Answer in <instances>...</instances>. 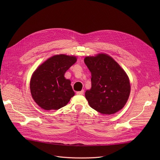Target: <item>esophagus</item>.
Here are the masks:
<instances>
[{
    "label": "esophagus",
    "mask_w": 160,
    "mask_h": 160,
    "mask_svg": "<svg viewBox=\"0 0 160 160\" xmlns=\"http://www.w3.org/2000/svg\"><path fill=\"white\" fill-rule=\"evenodd\" d=\"M83 93H84V90H82L81 91H77V95H83Z\"/></svg>",
    "instance_id": "esophagus-1"
}]
</instances>
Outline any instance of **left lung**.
I'll return each mask as SVG.
<instances>
[{
    "label": "left lung",
    "instance_id": "1",
    "mask_svg": "<svg viewBox=\"0 0 160 160\" xmlns=\"http://www.w3.org/2000/svg\"><path fill=\"white\" fill-rule=\"evenodd\" d=\"M91 73V89L86 91L89 106L102 114H113L124 106L130 93L128 76L113 59L104 54L85 58Z\"/></svg>",
    "mask_w": 160,
    "mask_h": 160
}]
</instances>
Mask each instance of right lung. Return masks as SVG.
<instances>
[{
	"label": "right lung",
	"instance_id": "obj_1",
	"mask_svg": "<svg viewBox=\"0 0 160 160\" xmlns=\"http://www.w3.org/2000/svg\"><path fill=\"white\" fill-rule=\"evenodd\" d=\"M77 62V58L56 55L41 64L32 74L30 91L33 99L45 110H58L69 102L74 92L65 72Z\"/></svg>",
	"mask_w": 160,
	"mask_h": 160
}]
</instances>
